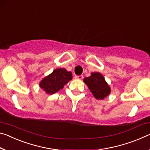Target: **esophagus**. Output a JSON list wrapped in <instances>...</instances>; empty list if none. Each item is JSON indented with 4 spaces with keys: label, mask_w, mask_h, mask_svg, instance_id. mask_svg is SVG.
Instances as JSON below:
<instances>
[{
    "label": "esophagus",
    "mask_w": 150,
    "mask_h": 150,
    "mask_svg": "<svg viewBox=\"0 0 150 150\" xmlns=\"http://www.w3.org/2000/svg\"><path fill=\"white\" fill-rule=\"evenodd\" d=\"M75 78L76 79H79V80H81L83 78V75H78V76H75Z\"/></svg>",
    "instance_id": "esophagus-1"
}]
</instances>
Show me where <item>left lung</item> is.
I'll list each match as a JSON object with an SVG mask.
<instances>
[{
    "label": "left lung",
    "instance_id": "left-lung-1",
    "mask_svg": "<svg viewBox=\"0 0 150 150\" xmlns=\"http://www.w3.org/2000/svg\"><path fill=\"white\" fill-rule=\"evenodd\" d=\"M83 82L97 99L103 100L111 93L110 86L100 73H91L89 77L84 78Z\"/></svg>",
    "mask_w": 150,
    "mask_h": 150
}]
</instances>
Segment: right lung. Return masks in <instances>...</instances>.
Returning a JSON list of instances; mask_svg holds the SVG:
<instances>
[{
    "label": "right lung",
    "mask_w": 150,
    "mask_h": 150,
    "mask_svg": "<svg viewBox=\"0 0 150 150\" xmlns=\"http://www.w3.org/2000/svg\"><path fill=\"white\" fill-rule=\"evenodd\" d=\"M71 79L72 73L71 71H67L65 68H58L45 77L39 83V87L47 94L52 95L62 89Z\"/></svg>",
    "instance_id": "add662e5"
}]
</instances>
